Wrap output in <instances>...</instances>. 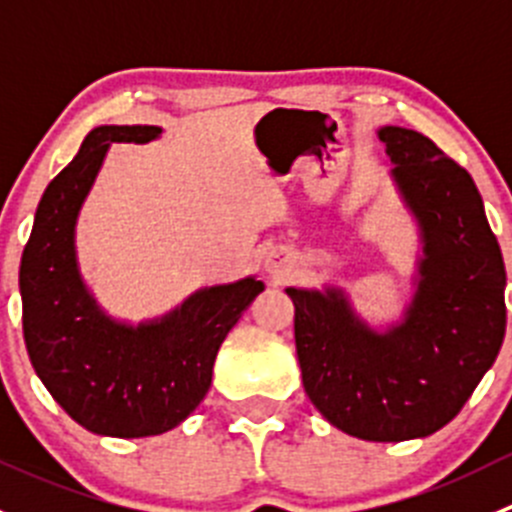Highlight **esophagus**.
<instances>
[{
  "label": "esophagus",
  "mask_w": 512,
  "mask_h": 512,
  "mask_svg": "<svg viewBox=\"0 0 512 512\" xmlns=\"http://www.w3.org/2000/svg\"><path fill=\"white\" fill-rule=\"evenodd\" d=\"M294 267V257L285 250H275L270 257H267V270L272 272V277H287Z\"/></svg>",
  "instance_id": "1"
}]
</instances>
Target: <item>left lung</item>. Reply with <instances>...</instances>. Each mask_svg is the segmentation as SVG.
<instances>
[{"mask_svg":"<svg viewBox=\"0 0 512 512\" xmlns=\"http://www.w3.org/2000/svg\"><path fill=\"white\" fill-rule=\"evenodd\" d=\"M391 178L421 230L418 287L404 319L376 332L337 287H287L309 401L364 441L399 443L446 426L505 337V265L466 168L431 138L379 131Z\"/></svg>","mask_w":512,"mask_h":512,"instance_id":"obj_1","label":"left lung"}]
</instances>
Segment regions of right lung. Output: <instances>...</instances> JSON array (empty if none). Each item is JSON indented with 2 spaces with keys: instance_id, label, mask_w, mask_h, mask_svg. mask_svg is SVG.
Returning <instances> with one entry per match:
<instances>
[{
  "instance_id": "add662e5",
  "label": "right lung",
  "mask_w": 512,
  "mask_h": 512,
  "mask_svg": "<svg viewBox=\"0 0 512 512\" xmlns=\"http://www.w3.org/2000/svg\"><path fill=\"white\" fill-rule=\"evenodd\" d=\"M158 126H98L41 195L19 267L29 359L56 404L86 431L158 436L205 399L227 332L265 289L255 277L205 287L138 327L116 322L81 280L74 227L111 143H148Z\"/></svg>"
}]
</instances>
